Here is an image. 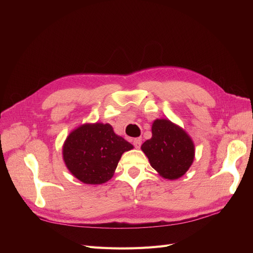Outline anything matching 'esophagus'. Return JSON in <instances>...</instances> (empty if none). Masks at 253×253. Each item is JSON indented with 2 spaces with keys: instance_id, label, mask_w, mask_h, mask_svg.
I'll return each instance as SVG.
<instances>
[{
  "instance_id": "esophagus-1",
  "label": "esophagus",
  "mask_w": 253,
  "mask_h": 253,
  "mask_svg": "<svg viewBox=\"0 0 253 253\" xmlns=\"http://www.w3.org/2000/svg\"><path fill=\"white\" fill-rule=\"evenodd\" d=\"M141 142H142V139H141V138H135V139L133 140L134 147L137 148V149H139L140 145H141Z\"/></svg>"
}]
</instances>
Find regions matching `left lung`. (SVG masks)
<instances>
[{"mask_svg": "<svg viewBox=\"0 0 253 253\" xmlns=\"http://www.w3.org/2000/svg\"><path fill=\"white\" fill-rule=\"evenodd\" d=\"M141 150L153 169L166 179H177L194 160V143L186 131L168 119H156L152 125V138Z\"/></svg>", "mask_w": 253, "mask_h": 253, "instance_id": "obj_1", "label": "left lung"}]
</instances>
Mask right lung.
Segmentation results:
<instances>
[{"instance_id": "obj_1", "label": "right lung", "mask_w": 253, "mask_h": 253, "mask_svg": "<svg viewBox=\"0 0 253 253\" xmlns=\"http://www.w3.org/2000/svg\"><path fill=\"white\" fill-rule=\"evenodd\" d=\"M133 145L115 134L109 124L82 125L67 136L63 160L67 169L83 183L100 185L110 180L125 152Z\"/></svg>"}]
</instances>
